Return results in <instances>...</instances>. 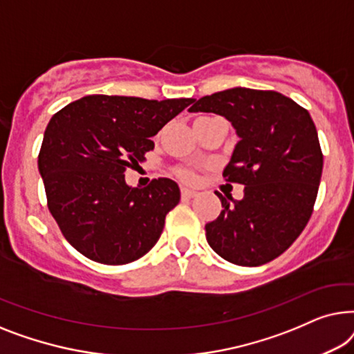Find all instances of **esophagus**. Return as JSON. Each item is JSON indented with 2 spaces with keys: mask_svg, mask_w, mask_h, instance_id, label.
Wrapping results in <instances>:
<instances>
[{
  "mask_svg": "<svg viewBox=\"0 0 354 354\" xmlns=\"http://www.w3.org/2000/svg\"><path fill=\"white\" fill-rule=\"evenodd\" d=\"M196 191H191V189H186V187H183L181 189V197L183 198H192V197H196Z\"/></svg>",
  "mask_w": 354,
  "mask_h": 354,
  "instance_id": "1",
  "label": "esophagus"
}]
</instances>
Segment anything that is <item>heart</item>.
I'll return each instance as SVG.
<instances>
[{
  "label": "heart",
  "mask_w": 354,
  "mask_h": 354,
  "mask_svg": "<svg viewBox=\"0 0 354 354\" xmlns=\"http://www.w3.org/2000/svg\"><path fill=\"white\" fill-rule=\"evenodd\" d=\"M176 175L181 178L183 181H186V183H194V181H196V173H194V170H189V168H178Z\"/></svg>",
  "instance_id": "obj_1"
}]
</instances>
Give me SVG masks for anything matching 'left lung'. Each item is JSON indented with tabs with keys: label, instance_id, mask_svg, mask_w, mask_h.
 Here are the masks:
<instances>
[{
	"label": "left lung",
	"instance_id": "8db88e82",
	"mask_svg": "<svg viewBox=\"0 0 354 354\" xmlns=\"http://www.w3.org/2000/svg\"><path fill=\"white\" fill-rule=\"evenodd\" d=\"M189 112L226 117L241 141L223 171L243 184L242 201L220 197V216L205 225L210 247L239 266H260L295 242L310 221L322 175L315 122L276 91L232 88L194 101Z\"/></svg>",
	"mask_w": 354,
	"mask_h": 354
}]
</instances>
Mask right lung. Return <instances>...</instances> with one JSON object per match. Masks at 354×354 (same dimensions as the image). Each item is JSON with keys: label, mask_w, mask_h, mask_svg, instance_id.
<instances>
[{"label": "right lung", "mask_w": 354, "mask_h": 354, "mask_svg": "<svg viewBox=\"0 0 354 354\" xmlns=\"http://www.w3.org/2000/svg\"><path fill=\"white\" fill-rule=\"evenodd\" d=\"M194 99L149 101L91 94L49 120L38 170L48 208L68 243L89 260L127 265L156 245L167 213L179 202L168 178L129 187L127 168L152 151V136Z\"/></svg>", "instance_id": "right-lung-1"}]
</instances>
